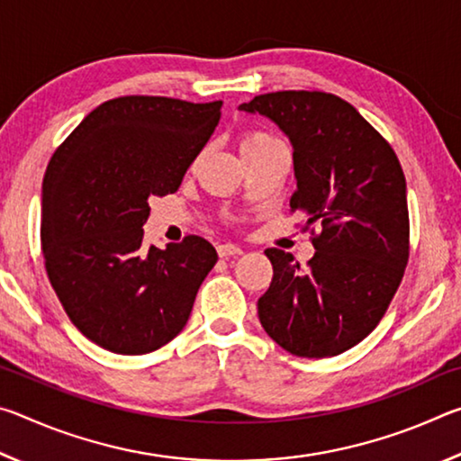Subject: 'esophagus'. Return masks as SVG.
Listing matches in <instances>:
<instances>
[{
	"instance_id": "1",
	"label": "esophagus",
	"mask_w": 461,
	"mask_h": 461,
	"mask_svg": "<svg viewBox=\"0 0 461 461\" xmlns=\"http://www.w3.org/2000/svg\"><path fill=\"white\" fill-rule=\"evenodd\" d=\"M217 254H220L221 258H230V256H240L241 248L236 244H220L217 246Z\"/></svg>"
}]
</instances>
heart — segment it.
<instances>
[{"instance_id":"heart-1","label":"heart","mask_w":461,"mask_h":461,"mask_svg":"<svg viewBox=\"0 0 461 461\" xmlns=\"http://www.w3.org/2000/svg\"><path fill=\"white\" fill-rule=\"evenodd\" d=\"M278 140L275 136L267 134V131H260V130H254V131H248V134L241 136L240 140V152L241 156H248V154H256L264 150V148H268L272 144H276Z\"/></svg>"}]
</instances>
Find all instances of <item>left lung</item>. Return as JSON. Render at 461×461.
<instances>
[{
	"label": "left lung",
	"mask_w": 461,
	"mask_h": 461,
	"mask_svg": "<svg viewBox=\"0 0 461 461\" xmlns=\"http://www.w3.org/2000/svg\"><path fill=\"white\" fill-rule=\"evenodd\" d=\"M276 123L293 146L291 209L319 225L307 270L268 248L272 283L258 317L280 348L330 357L378 325L409 260L407 183L390 144L348 101L321 91H276L241 104Z\"/></svg>",
	"instance_id": "8db88e82"
}]
</instances>
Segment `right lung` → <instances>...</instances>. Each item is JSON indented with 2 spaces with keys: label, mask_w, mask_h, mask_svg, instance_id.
Returning a JSON list of instances; mask_svg holds the SVG:
<instances>
[{
  "label": "right lung",
  "mask_w": 461,
  "mask_h": 461,
  "mask_svg": "<svg viewBox=\"0 0 461 461\" xmlns=\"http://www.w3.org/2000/svg\"><path fill=\"white\" fill-rule=\"evenodd\" d=\"M221 105L105 101L52 154L42 181L46 272L77 330L109 352L148 354L176 338L215 267L207 240L144 249L142 228L148 201L181 186Z\"/></svg>",
  "instance_id": "add662e5"
}]
</instances>
